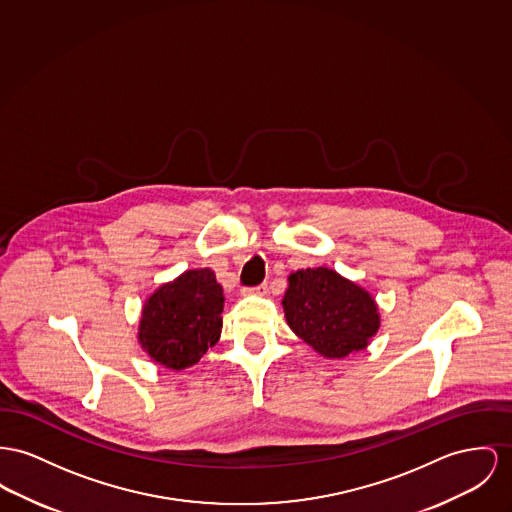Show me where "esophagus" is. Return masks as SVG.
Instances as JSON below:
<instances>
[{
  "label": "esophagus",
  "mask_w": 512,
  "mask_h": 512,
  "mask_svg": "<svg viewBox=\"0 0 512 512\" xmlns=\"http://www.w3.org/2000/svg\"><path fill=\"white\" fill-rule=\"evenodd\" d=\"M268 291H270V285H268V283H260V285H256V287H244V289H242L244 295H266Z\"/></svg>",
  "instance_id": "34e87169"
}]
</instances>
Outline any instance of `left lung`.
Returning a JSON list of instances; mask_svg holds the SVG:
<instances>
[{"instance_id": "obj_1", "label": "left lung", "mask_w": 512, "mask_h": 512, "mask_svg": "<svg viewBox=\"0 0 512 512\" xmlns=\"http://www.w3.org/2000/svg\"><path fill=\"white\" fill-rule=\"evenodd\" d=\"M283 308L291 330L330 359L365 349L380 322L373 297L328 268L293 273Z\"/></svg>"}]
</instances>
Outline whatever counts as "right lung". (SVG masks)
Masks as SVG:
<instances>
[{"instance_id": "right-lung-1", "label": "right lung", "mask_w": 512, "mask_h": 512, "mask_svg": "<svg viewBox=\"0 0 512 512\" xmlns=\"http://www.w3.org/2000/svg\"><path fill=\"white\" fill-rule=\"evenodd\" d=\"M223 287L209 268L190 270L157 289L143 307L139 341L169 369L196 365L221 336Z\"/></svg>"}]
</instances>
